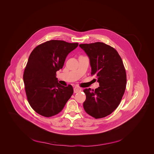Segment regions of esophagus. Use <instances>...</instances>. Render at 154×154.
<instances>
[{
  "label": "esophagus",
  "mask_w": 154,
  "mask_h": 154,
  "mask_svg": "<svg viewBox=\"0 0 154 154\" xmlns=\"http://www.w3.org/2000/svg\"><path fill=\"white\" fill-rule=\"evenodd\" d=\"M73 89H74V92L75 93H77V92H80V91H81V90H82V89L81 88H80V87H78V86H75L74 88H73Z\"/></svg>",
  "instance_id": "esophagus-1"
}]
</instances>
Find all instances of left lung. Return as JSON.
<instances>
[{
	"label": "left lung",
	"instance_id": "obj_1",
	"mask_svg": "<svg viewBox=\"0 0 154 154\" xmlns=\"http://www.w3.org/2000/svg\"><path fill=\"white\" fill-rule=\"evenodd\" d=\"M89 59L91 75H95L100 87L84 90V109L95 119L105 117L117 109L125 91L126 73L118 52L101 42L79 44Z\"/></svg>",
	"mask_w": 154,
	"mask_h": 154
}]
</instances>
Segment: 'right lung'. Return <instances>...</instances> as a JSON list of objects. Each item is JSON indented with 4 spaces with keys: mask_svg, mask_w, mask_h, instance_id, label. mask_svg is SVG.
Returning <instances> with one entry per match:
<instances>
[{
    "mask_svg": "<svg viewBox=\"0 0 154 154\" xmlns=\"http://www.w3.org/2000/svg\"><path fill=\"white\" fill-rule=\"evenodd\" d=\"M78 43L50 40L31 52L23 79L28 101L38 114L47 117L59 113L73 93L71 85L58 82L56 72L62 69L67 56Z\"/></svg>",
    "mask_w": 154,
    "mask_h": 154,
    "instance_id": "right-lung-1",
    "label": "right lung"
}]
</instances>
